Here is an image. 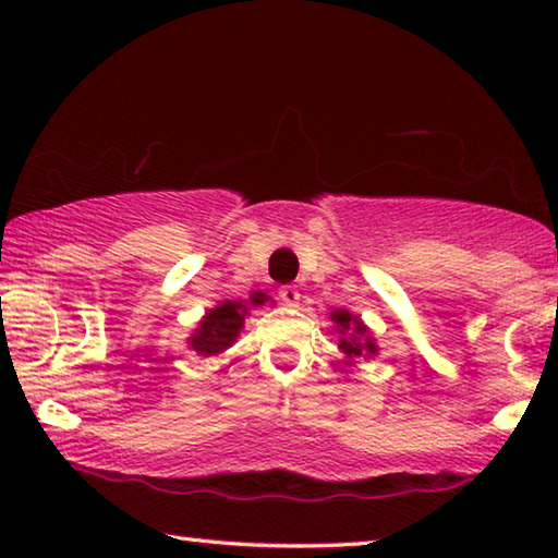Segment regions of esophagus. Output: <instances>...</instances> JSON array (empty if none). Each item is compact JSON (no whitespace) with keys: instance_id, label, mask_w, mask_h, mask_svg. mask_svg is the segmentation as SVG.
I'll use <instances>...</instances> for the list:
<instances>
[{"instance_id":"34e87169","label":"esophagus","mask_w":558,"mask_h":558,"mask_svg":"<svg viewBox=\"0 0 558 558\" xmlns=\"http://www.w3.org/2000/svg\"><path fill=\"white\" fill-rule=\"evenodd\" d=\"M278 295H280L282 302H286L288 307H295L298 302H300V290H298L295 286H282V288L278 290Z\"/></svg>"}]
</instances>
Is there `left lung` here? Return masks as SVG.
Instances as JSON below:
<instances>
[{
    "label": "left lung",
    "mask_w": 558,
    "mask_h": 558,
    "mask_svg": "<svg viewBox=\"0 0 558 558\" xmlns=\"http://www.w3.org/2000/svg\"><path fill=\"white\" fill-rule=\"evenodd\" d=\"M329 317H332V323L337 325L339 335H342L339 337V349L347 354L349 362L359 356L369 359L379 352L374 337H369V329H366V325L356 315L349 313V310H335Z\"/></svg>",
    "instance_id": "8db88e82"
}]
</instances>
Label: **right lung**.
Here are the masks:
<instances>
[{
    "instance_id": "obj_1",
    "label": "right lung",
    "mask_w": 558,
    "mask_h": 558,
    "mask_svg": "<svg viewBox=\"0 0 558 558\" xmlns=\"http://www.w3.org/2000/svg\"><path fill=\"white\" fill-rule=\"evenodd\" d=\"M270 295L260 290L251 292L248 300H223L219 307H214L204 315L199 327H196V332L189 337V347L204 356L221 354L223 349H229L235 342V337H239L243 329V319L248 315V310L266 305Z\"/></svg>"
}]
</instances>
